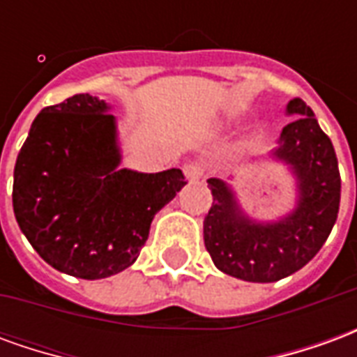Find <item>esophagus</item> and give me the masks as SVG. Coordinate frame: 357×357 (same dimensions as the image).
<instances>
[{"mask_svg": "<svg viewBox=\"0 0 357 357\" xmlns=\"http://www.w3.org/2000/svg\"><path fill=\"white\" fill-rule=\"evenodd\" d=\"M183 174H185L187 181H199L202 176V166L199 162H189L183 166Z\"/></svg>", "mask_w": 357, "mask_h": 357, "instance_id": "1", "label": "esophagus"}]
</instances>
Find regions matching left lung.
Instances as JSON below:
<instances>
[{
  "label": "left lung",
  "instance_id": "1",
  "mask_svg": "<svg viewBox=\"0 0 357 357\" xmlns=\"http://www.w3.org/2000/svg\"><path fill=\"white\" fill-rule=\"evenodd\" d=\"M287 114L296 118L281 130L268 158L284 164L294 178L291 212L256 220L241 206L229 181L208 179L214 201L204 218V247L220 271L250 283H273L304 268L338 216L340 174L333 143L302 99L287 102Z\"/></svg>",
  "mask_w": 357,
  "mask_h": 357
}]
</instances>
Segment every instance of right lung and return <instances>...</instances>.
<instances>
[{
  "mask_svg": "<svg viewBox=\"0 0 357 357\" xmlns=\"http://www.w3.org/2000/svg\"><path fill=\"white\" fill-rule=\"evenodd\" d=\"M109 112V102L89 93L45 107L13 176V210L28 243L51 268L91 281L137 260L155 214L185 185L178 168H120Z\"/></svg>",
  "mask_w": 357,
  "mask_h": 357,
  "instance_id": "right-lung-1",
  "label": "right lung"
}]
</instances>
